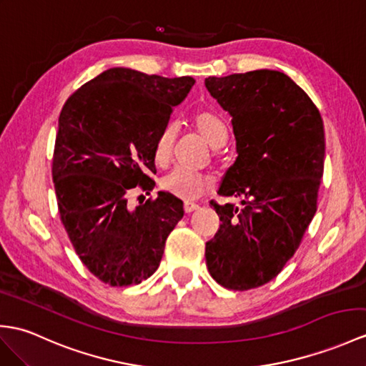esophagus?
Returning a JSON list of instances; mask_svg holds the SVG:
<instances>
[{
  "label": "esophagus",
  "instance_id": "obj_1",
  "mask_svg": "<svg viewBox=\"0 0 366 366\" xmlns=\"http://www.w3.org/2000/svg\"><path fill=\"white\" fill-rule=\"evenodd\" d=\"M198 204H194V202H185L184 204V212L185 214H192V212H194V210H198Z\"/></svg>",
  "mask_w": 366,
  "mask_h": 366
}]
</instances>
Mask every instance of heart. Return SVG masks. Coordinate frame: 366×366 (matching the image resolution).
I'll use <instances>...</instances> for the list:
<instances>
[{
  "label": "heart",
  "instance_id": "heart-1",
  "mask_svg": "<svg viewBox=\"0 0 366 366\" xmlns=\"http://www.w3.org/2000/svg\"><path fill=\"white\" fill-rule=\"evenodd\" d=\"M192 126L201 137L204 139L210 148H219L224 144L227 139V129L224 123L219 118L209 112V110H199L192 118ZM174 127L172 124L165 126L162 131L159 132L156 143H154V160L159 165H167L172 159L173 148H174ZM210 179L207 176L201 173H193L189 169L176 168L172 173H168L164 181L162 187L168 192L174 194L177 198L182 199H194L199 198L201 194L209 189Z\"/></svg>",
  "mask_w": 366,
  "mask_h": 366
}]
</instances>
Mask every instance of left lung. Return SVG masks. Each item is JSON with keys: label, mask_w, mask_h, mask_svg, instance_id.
<instances>
[{"label": "left lung", "mask_w": 366, "mask_h": 366, "mask_svg": "<svg viewBox=\"0 0 366 366\" xmlns=\"http://www.w3.org/2000/svg\"><path fill=\"white\" fill-rule=\"evenodd\" d=\"M232 117L237 159L218 193L243 198L214 209L219 229L206 243L210 276L231 290L274 279L300 248L317 212L325 169V124L307 93L282 71L254 70L204 81Z\"/></svg>", "instance_id": "obj_1"}]
</instances>
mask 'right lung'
Instances as JSON below:
<instances>
[{
	"instance_id": "add662e5",
	"label": "right lung",
	"mask_w": 366,
	"mask_h": 366,
	"mask_svg": "<svg viewBox=\"0 0 366 366\" xmlns=\"http://www.w3.org/2000/svg\"><path fill=\"white\" fill-rule=\"evenodd\" d=\"M194 79L115 66L86 82L59 117L53 181L59 214L81 262L104 284H140L159 268L182 201L159 192L135 209L127 194L152 190L154 143Z\"/></svg>"
}]
</instances>
